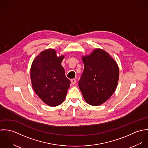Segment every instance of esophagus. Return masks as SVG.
Listing matches in <instances>:
<instances>
[{
    "label": "esophagus",
    "mask_w": 148,
    "mask_h": 148,
    "mask_svg": "<svg viewBox=\"0 0 148 148\" xmlns=\"http://www.w3.org/2000/svg\"><path fill=\"white\" fill-rule=\"evenodd\" d=\"M76 83V80L75 79H72L71 80V83L73 85H75Z\"/></svg>",
    "instance_id": "obj_1"
}]
</instances>
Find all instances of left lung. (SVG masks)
I'll use <instances>...</instances> for the list:
<instances>
[{
	"instance_id": "8db88e82",
	"label": "left lung",
	"mask_w": 148,
	"mask_h": 148,
	"mask_svg": "<svg viewBox=\"0 0 148 148\" xmlns=\"http://www.w3.org/2000/svg\"><path fill=\"white\" fill-rule=\"evenodd\" d=\"M84 69L79 86L85 101L98 106L113 94L118 84L119 69L116 61L104 50L95 49L82 57Z\"/></svg>"
}]
</instances>
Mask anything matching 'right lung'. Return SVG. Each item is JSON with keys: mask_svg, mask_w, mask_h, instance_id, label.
Here are the masks:
<instances>
[{"mask_svg": "<svg viewBox=\"0 0 148 148\" xmlns=\"http://www.w3.org/2000/svg\"><path fill=\"white\" fill-rule=\"evenodd\" d=\"M64 56H57L53 49H45L33 61L31 67L32 88L42 101L56 106L64 100L71 82L66 77L61 63Z\"/></svg>", "mask_w": 148, "mask_h": 148, "instance_id": "1", "label": "right lung"}]
</instances>
